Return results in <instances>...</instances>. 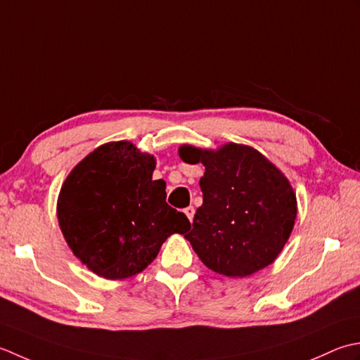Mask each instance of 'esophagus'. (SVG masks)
Here are the masks:
<instances>
[{"label":"esophagus","mask_w":360,"mask_h":360,"mask_svg":"<svg viewBox=\"0 0 360 360\" xmlns=\"http://www.w3.org/2000/svg\"><path fill=\"white\" fill-rule=\"evenodd\" d=\"M194 212H195L194 207H188V208H185V214L188 216V219H189L191 222H193V219H194Z\"/></svg>","instance_id":"34e87169"}]
</instances>
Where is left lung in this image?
Wrapping results in <instances>:
<instances>
[{
	"label": "left lung",
	"instance_id": "8db88e82",
	"mask_svg": "<svg viewBox=\"0 0 360 360\" xmlns=\"http://www.w3.org/2000/svg\"><path fill=\"white\" fill-rule=\"evenodd\" d=\"M185 163H202V207L185 238L212 272L244 278L272 264L297 217V197L278 167L250 146L217 150L183 144Z\"/></svg>",
	"mask_w": 360,
	"mask_h": 360
}]
</instances>
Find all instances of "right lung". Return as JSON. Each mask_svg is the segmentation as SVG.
<instances>
[{"label":"right lung","mask_w":360,"mask_h":360,"mask_svg":"<svg viewBox=\"0 0 360 360\" xmlns=\"http://www.w3.org/2000/svg\"><path fill=\"white\" fill-rule=\"evenodd\" d=\"M155 158L129 141L99 146L63 181L57 219L82 264L107 280L134 276L191 224L166 203V183L152 180Z\"/></svg>","instance_id":"add662e5"}]
</instances>
